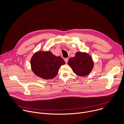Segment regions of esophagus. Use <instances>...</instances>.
Instances as JSON below:
<instances>
[{"label": "esophagus", "mask_w": 124, "mask_h": 124, "mask_svg": "<svg viewBox=\"0 0 124 124\" xmlns=\"http://www.w3.org/2000/svg\"><path fill=\"white\" fill-rule=\"evenodd\" d=\"M64 61H65V63H67L68 61V58H65V59H64Z\"/></svg>", "instance_id": "esophagus-1"}]
</instances>
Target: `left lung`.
Wrapping results in <instances>:
<instances>
[{"mask_svg":"<svg viewBox=\"0 0 124 124\" xmlns=\"http://www.w3.org/2000/svg\"><path fill=\"white\" fill-rule=\"evenodd\" d=\"M68 64L77 75L85 76L92 70L94 62L92 58L88 54L77 52L75 57L69 60Z\"/></svg>","mask_w":124,"mask_h":124,"instance_id":"8db88e82","label":"left lung"}]
</instances>
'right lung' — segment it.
<instances>
[{"label":"right lung","mask_w":124,"mask_h":124,"mask_svg":"<svg viewBox=\"0 0 124 124\" xmlns=\"http://www.w3.org/2000/svg\"><path fill=\"white\" fill-rule=\"evenodd\" d=\"M30 62L34 73L45 80L54 78L57 75L61 66L65 63L61 57L54 55L49 51H39L35 53Z\"/></svg>","instance_id":"right-lung-1"}]
</instances>
